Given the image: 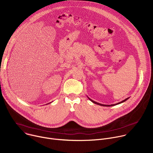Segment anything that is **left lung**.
Here are the masks:
<instances>
[{
  "label": "left lung",
  "instance_id": "obj_1",
  "mask_svg": "<svg viewBox=\"0 0 153 153\" xmlns=\"http://www.w3.org/2000/svg\"><path fill=\"white\" fill-rule=\"evenodd\" d=\"M88 97V96H87ZM88 98L89 99V100H91L93 103H95V104H97V105H101V106H114V105H119V104H120V103H123V102H125L126 100H127L128 99H129V97H128V98H126V99H125V100H122V101H121L120 102H119V103H116V104H112V105H103V104H101V103H97V102H95V101H94V100H93L92 99H91L90 97H88Z\"/></svg>",
  "mask_w": 153,
  "mask_h": 153
}]
</instances>
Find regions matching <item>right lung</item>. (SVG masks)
<instances>
[{
    "instance_id": "right-lung-1",
    "label": "right lung",
    "mask_w": 153,
    "mask_h": 153,
    "mask_svg": "<svg viewBox=\"0 0 153 153\" xmlns=\"http://www.w3.org/2000/svg\"><path fill=\"white\" fill-rule=\"evenodd\" d=\"M50 103H51V102H50Z\"/></svg>"
}]
</instances>
